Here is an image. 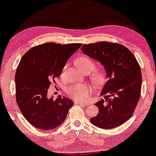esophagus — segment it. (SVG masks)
<instances>
[{
    "label": "esophagus",
    "instance_id": "1",
    "mask_svg": "<svg viewBox=\"0 0 156 156\" xmlns=\"http://www.w3.org/2000/svg\"><path fill=\"white\" fill-rule=\"evenodd\" d=\"M75 103L77 104H80V105H82V106L88 105V104H89V103H86V102H82V101H75Z\"/></svg>",
    "mask_w": 156,
    "mask_h": 156
}]
</instances>
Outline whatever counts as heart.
Instances as JSON below:
<instances>
[{
	"label": "heart",
	"instance_id": "b5f03b06",
	"mask_svg": "<svg viewBox=\"0 0 156 156\" xmlns=\"http://www.w3.org/2000/svg\"><path fill=\"white\" fill-rule=\"evenodd\" d=\"M76 65L81 71L84 73H90L94 70L95 67V63L90 57L88 56H82L79 57L76 60ZM106 75L104 70L99 69L96 70L91 74V79L94 84L99 86L103 84L106 81ZM90 88L86 83H79L69 87L66 90L69 96L76 100L83 101L88 98Z\"/></svg>",
	"mask_w": 156,
	"mask_h": 156
}]
</instances>
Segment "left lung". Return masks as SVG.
Masks as SVG:
<instances>
[{
  "label": "left lung",
  "instance_id": "obj_1",
  "mask_svg": "<svg viewBox=\"0 0 156 156\" xmlns=\"http://www.w3.org/2000/svg\"><path fill=\"white\" fill-rule=\"evenodd\" d=\"M81 50L103 65L108 79L100 94L105 99L95 103L99 113L90 122L104 129L121 126L131 117L140 98L142 74L136 58L124 45L115 43L84 44Z\"/></svg>",
  "mask_w": 156,
  "mask_h": 156
}]
</instances>
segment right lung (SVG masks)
Returning a JSON list of instances; mask_svg holds the SVG:
<instances>
[{"label": "right lung", "mask_w": 156, "mask_h": 156, "mask_svg": "<svg viewBox=\"0 0 156 156\" xmlns=\"http://www.w3.org/2000/svg\"><path fill=\"white\" fill-rule=\"evenodd\" d=\"M81 45L43 43L31 48L20 59L15 75L16 99L23 115L35 128L52 130L66 119L74 102L60 95L56 99L48 98V88Z\"/></svg>", "instance_id": "add662e5"}]
</instances>
